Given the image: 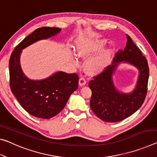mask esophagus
<instances>
[{
    "mask_svg": "<svg viewBox=\"0 0 157 157\" xmlns=\"http://www.w3.org/2000/svg\"><path fill=\"white\" fill-rule=\"evenodd\" d=\"M86 83V79H85V78H84V77H81V78L79 79V86L85 85Z\"/></svg>",
    "mask_w": 157,
    "mask_h": 157,
    "instance_id": "esophagus-1",
    "label": "esophagus"
}]
</instances>
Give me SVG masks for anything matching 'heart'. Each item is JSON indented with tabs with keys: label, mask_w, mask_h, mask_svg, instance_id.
<instances>
[{
	"label": "heart",
	"mask_w": 157,
	"mask_h": 157,
	"mask_svg": "<svg viewBox=\"0 0 157 157\" xmlns=\"http://www.w3.org/2000/svg\"><path fill=\"white\" fill-rule=\"evenodd\" d=\"M105 44L106 42L103 40H93L82 42L78 44L77 48L78 56L83 59L91 58L101 51ZM110 51L103 52L94 58L89 59L86 64V68L91 74L99 73L108 66L110 62ZM74 61L78 62L76 59H75Z\"/></svg>",
	"instance_id": "b5f03b06"
}]
</instances>
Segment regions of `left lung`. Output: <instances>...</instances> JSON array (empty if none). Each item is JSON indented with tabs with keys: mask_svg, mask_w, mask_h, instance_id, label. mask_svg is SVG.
I'll use <instances>...</instances> for the list:
<instances>
[{
	"mask_svg": "<svg viewBox=\"0 0 157 157\" xmlns=\"http://www.w3.org/2000/svg\"><path fill=\"white\" fill-rule=\"evenodd\" d=\"M128 62L140 71L138 84L132 93H119L114 88L111 75L119 62ZM149 66L140 49L127 35V43L124 50L117 52L113 65L107 66L93 79L89 86L92 91L90 107L94 113L107 122H117L128 117L143 105L147 93Z\"/></svg>",
	"mask_w": 157,
	"mask_h": 157,
	"instance_id": "left-lung-1",
	"label": "left lung"
}]
</instances>
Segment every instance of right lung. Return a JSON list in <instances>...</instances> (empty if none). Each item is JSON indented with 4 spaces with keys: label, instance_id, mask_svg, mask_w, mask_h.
I'll return each mask as SVG.
<instances>
[{
    "label": "right lung",
    "instance_id": "add662e5",
    "mask_svg": "<svg viewBox=\"0 0 157 157\" xmlns=\"http://www.w3.org/2000/svg\"><path fill=\"white\" fill-rule=\"evenodd\" d=\"M55 27L38 28L26 37L12 51L9 61L10 86L27 113L34 117L49 119L59 114L66 106L71 94L78 88L77 73L58 72L40 81L30 80L22 73L19 65L21 49L41 39H46L59 33Z\"/></svg>",
    "mask_w": 157,
    "mask_h": 157
}]
</instances>
